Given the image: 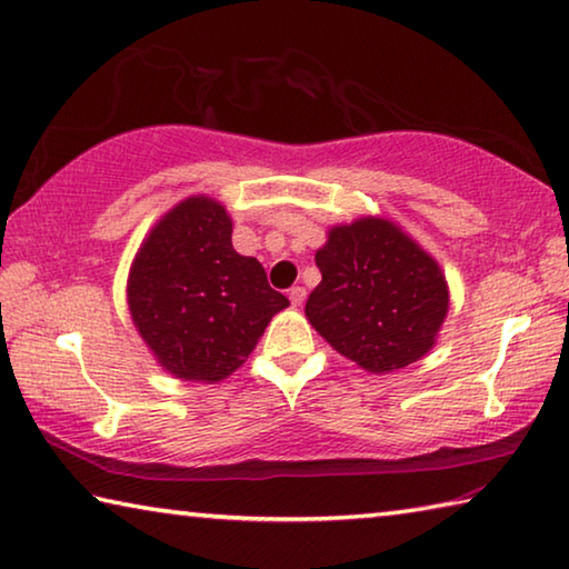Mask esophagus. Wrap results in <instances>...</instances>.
I'll use <instances>...</instances> for the list:
<instances>
[{"label": "esophagus", "mask_w": 569, "mask_h": 569, "mask_svg": "<svg viewBox=\"0 0 569 569\" xmlns=\"http://www.w3.org/2000/svg\"><path fill=\"white\" fill-rule=\"evenodd\" d=\"M288 298H291L293 306H301L306 301V288L303 286H293L291 291H288Z\"/></svg>", "instance_id": "obj_1"}]
</instances>
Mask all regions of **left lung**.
<instances>
[{
  "mask_svg": "<svg viewBox=\"0 0 569 569\" xmlns=\"http://www.w3.org/2000/svg\"><path fill=\"white\" fill-rule=\"evenodd\" d=\"M316 266L321 283L308 296L306 316L346 359L389 373L435 346L449 308L447 278L391 220L331 228Z\"/></svg>",
  "mask_w": 569,
  "mask_h": 569,
  "instance_id": "1",
  "label": "left lung"
}]
</instances>
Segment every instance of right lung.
Segmentation results:
<instances>
[{"label": "right lung", "mask_w": 569, "mask_h": 569, "mask_svg": "<svg viewBox=\"0 0 569 569\" xmlns=\"http://www.w3.org/2000/svg\"><path fill=\"white\" fill-rule=\"evenodd\" d=\"M230 233L226 208L196 196L160 218L132 261V323L178 379L223 381L288 306L263 266L236 253Z\"/></svg>", "instance_id": "right-lung-1"}]
</instances>
